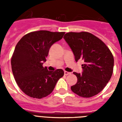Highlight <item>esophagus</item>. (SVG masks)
Returning a JSON list of instances; mask_svg holds the SVG:
<instances>
[{
    "label": "esophagus",
    "mask_w": 122,
    "mask_h": 122,
    "mask_svg": "<svg viewBox=\"0 0 122 122\" xmlns=\"http://www.w3.org/2000/svg\"><path fill=\"white\" fill-rule=\"evenodd\" d=\"M71 73H70V72L66 71H64V74H65V75H68V74H70Z\"/></svg>",
    "instance_id": "34e87169"
}]
</instances>
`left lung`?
<instances>
[{
    "instance_id": "left-lung-1",
    "label": "left lung",
    "mask_w": 122,
    "mask_h": 122,
    "mask_svg": "<svg viewBox=\"0 0 122 122\" xmlns=\"http://www.w3.org/2000/svg\"><path fill=\"white\" fill-rule=\"evenodd\" d=\"M63 38L71 49L76 62L79 59L84 61L81 74L73 72L77 81L71 87V90L84 98L97 95L112 74L114 60L111 51L101 40L89 32H68Z\"/></svg>"
}]
</instances>
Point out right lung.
<instances>
[{
    "label": "right lung",
    "mask_w": 122,
    "mask_h": 122,
    "mask_svg": "<svg viewBox=\"0 0 122 122\" xmlns=\"http://www.w3.org/2000/svg\"><path fill=\"white\" fill-rule=\"evenodd\" d=\"M64 34L48 30L32 32L17 43L11 64L15 81L25 94L34 98L46 97L63 76L62 69L49 71L43 64L52 45L62 39Z\"/></svg>",
    "instance_id": "right-lung-1"
}]
</instances>
